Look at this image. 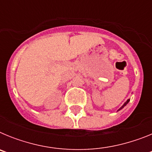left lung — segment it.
I'll return each mask as SVG.
<instances>
[{
  "instance_id": "8db88e82",
  "label": "left lung",
  "mask_w": 152,
  "mask_h": 152,
  "mask_svg": "<svg viewBox=\"0 0 152 152\" xmlns=\"http://www.w3.org/2000/svg\"><path fill=\"white\" fill-rule=\"evenodd\" d=\"M129 101H130V99H128V100H126V102H125V103H124V104H123V105L122 106V107H120V108H119V110H118V111H119V110H122V109H123V107H125V106H126V105H127V103H128L129 102Z\"/></svg>"
}]
</instances>
